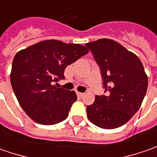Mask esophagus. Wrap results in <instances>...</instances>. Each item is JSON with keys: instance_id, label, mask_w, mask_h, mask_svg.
Listing matches in <instances>:
<instances>
[{"instance_id": "1", "label": "esophagus", "mask_w": 157, "mask_h": 157, "mask_svg": "<svg viewBox=\"0 0 157 157\" xmlns=\"http://www.w3.org/2000/svg\"><path fill=\"white\" fill-rule=\"evenodd\" d=\"M77 95H78V97H82L84 94L83 93H79V92H77Z\"/></svg>"}]
</instances>
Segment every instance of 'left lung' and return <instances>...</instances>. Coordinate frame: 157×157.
Wrapping results in <instances>:
<instances>
[{
  "instance_id": "left-lung-1",
  "label": "left lung",
  "mask_w": 157,
  "mask_h": 157,
  "mask_svg": "<svg viewBox=\"0 0 157 157\" xmlns=\"http://www.w3.org/2000/svg\"><path fill=\"white\" fill-rule=\"evenodd\" d=\"M100 67L107 96H96L87 105L88 120L104 129L127 123L139 110L148 88V76L140 58L119 43L102 38L86 44Z\"/></svg>"
}]
</instances>
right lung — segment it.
<instances>
[{"label": "right lung", "instance_id": "1", "mask_svg": "<svg viewBox=\"0 0 157 157\" xmlns=\"http://www.w3.org/2000/svg\"><path fill=\"white\" fill-rule=\"evenodd\" d=\"M79 44H65L58 40H45L15 54L10 82L21 108L34 121L54 125L65 120L73 102L74 91L52 85L63 78L67 65L88 53Z\"/></svg>", "mask_w": 157, "mask_h": 157}]
</instances>
